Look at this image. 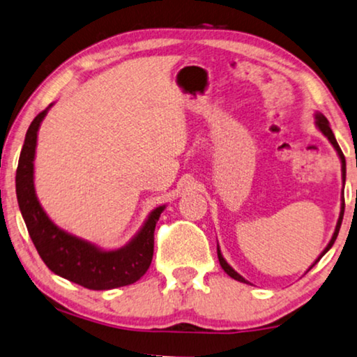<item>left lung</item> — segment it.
I'll list each match as a JSON object with an SVG mask.
<instances>
[{"label":"left lung","mask_w":357,"mask_h":357,"mask_svg":"<svg viewBox=\"0 0 357 357\" xmlns=\"http://www.w3.org/2000/svg\"><path fill=\"white\" fill-rule=\"evenodd\" d=\"M315 126H317L319 129H320V132H322L325 137H327L328 140H330V144L333 145V149L336 150V153H338V157H340V160H341V178H343V184H344V181H346V160H344V155H343V152H341V149H340V145H338V142H336V139H335V134H333V130L330 129V123H328V119L324 116L322 113H315ZM343 215H344V200H341V210H340V217H338V222H336V228H335V233H333V236H331V239H330V243L327 244V248H325L324 250H322V254L319 255L317 257V260H315V262L310 265L309 267V270L314 267L315 264L319 262L320 259L324 257L325 254L328 252L330 250V248L331 245L335 244V241H336V236H338V233H340V227H341V222H343ZM217 254H218V260H220V265H222V268L225 270V272H227L231 278H234V280H238V281H241V283H248L249 284V281L245 280V278H243L241 277V275L236 272V270L231 267V265L227 262V260H225V257L222 255V250H220V245L217 248Z\"/></svg>","instance_id":"left-lung-1"}]
</instances>
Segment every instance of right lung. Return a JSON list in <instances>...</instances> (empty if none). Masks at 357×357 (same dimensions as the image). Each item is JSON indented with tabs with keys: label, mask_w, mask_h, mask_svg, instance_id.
<instances>
[{
	"label": "right lung",
	"mask_w": 357,
	"mask_h": 357,
	"mask_svg": "<svg viewBox=\"0 0 357 357\" xmlns=\"http://www.w3.org/2000/svg\"><path fill=\"white\" fill-rule=\"evenodd\" d=\"M52 107L53 103L38 113L29 126L16 172L17 204L30 239L45 265L58 277L95 291L132 284L152 264L155 225L167 205L153 208L137 234L126 245L113 250L98 248L56 227L40 205L33 184L37 134Z\"/></svg>",
	"instance_id": "add662e5"
}]
</instances>
